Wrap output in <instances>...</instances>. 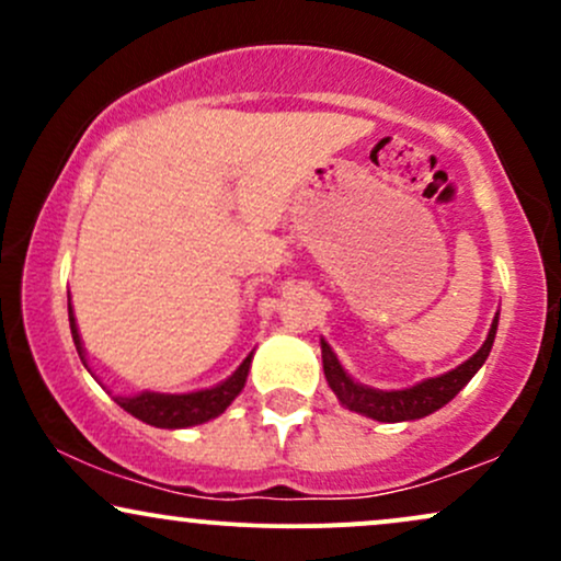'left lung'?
<instances>
[{
    "label": "left lung",
    "mask_w": 561,
    "mask_h": 561,
    "mask_svg": "<svg viewBox=\"0 0 561 561\" xmlns=\"http://www.w3.org/2000/svg\"><path fill=\"white\" fill-rule=\"evenodd\" d=\"M495 327H499V317L493 319L491 332H488L485 343L478 353H474L469 362H465L456 369L446 371V375L424 379V382L414 385V388L405 390H375L366 388L362 382H353L345 375V369L340 366L337 356L332 353V347L321 340V362H324V377L330 382V388L337 401L345 409L358 411V414L369 416L377 422H409V420H422V416L433 414V411L443 409L450 398L456 396L465 385L478 375V369L485 364L488 353H491L493 340H495Z\"/></svg>",
    "instance_id": "obj_1"
}]
</instances>
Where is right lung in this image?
I'll return each mask as SVG.
<instances>
[{
  "mask_svg": "<svg viewBox=\"0 0 561 561\" xmlns=\"http://www.w3.org/2000/svg\"><path fill=\"white\" fill-rule=\"evenodd\" d=\"M68 319H70V334H73L76 351H79L83 366H87V358H83V345L79 327H76L73 308H70L68 298ZM250 362H253V353L240 364V369L234 371L229 379H224L221 385L210 390H197V392H184V396H165V392H139V396L121 398L115 396V403L121 409L128 411L137 420L152 424V427H165V430H182V427H195V424H203L208 420H216L218 414L227 411V405L240 396L244 388V379H248Z\"/></svg>",
  "mask_w": 561,
  "mask_h": 561,
  "instance_id": "1",
  "label": "right lung"
}]
</instances>
